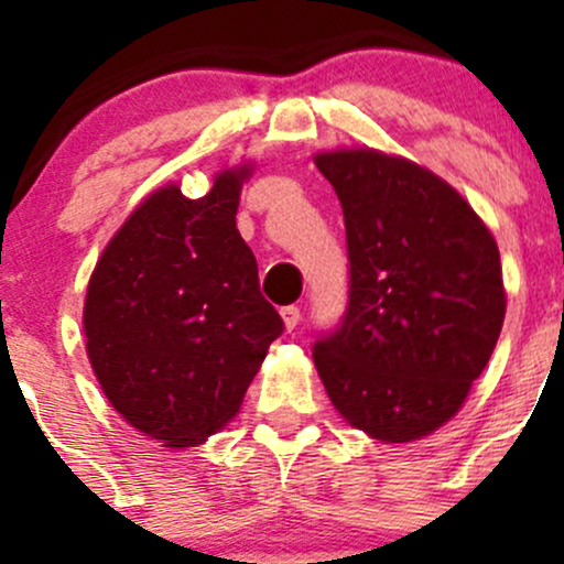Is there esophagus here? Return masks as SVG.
Instances as JSON below:
<instances>
[{
	"label": "esophagus",
	"instance_id": "1",
	"mask_svg": "<svg viewBox=\"0 0 564 564\" xmlns=\"http://www.w3.org/2000/svg\"><path fill=\"white\" fill-rule=\"evenodd\" d=\"M281 318H283V326H286V332H294V328L300 326V321H302L300 307H294V304H289V307L281 310Z\"/></svg>",
	"mask_w": 564,
	"mask_h": 564
}]
</instances>
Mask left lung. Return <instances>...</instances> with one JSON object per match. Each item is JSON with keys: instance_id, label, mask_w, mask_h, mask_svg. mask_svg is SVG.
Instances as JSON below:
<instances>
[{"instance_id": "obj_1", "label": "left lung", "mask_w": 564, "mask_h": 564, "mask_svg": "<svg viewBox=\"0 0 564 564\" xmlns=\"http://www.w3.org/2000/svg\"><path fill=\"white\" fill-rule=\"evenodd\" d=\"M345 212L349 304L313 349L341 419L413 443L448 424L488 366L507 315L501 254L451 183L377 148L313 156Z\"/></svg>"}]
</instances>
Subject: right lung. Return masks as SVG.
<instances>
[{
    "instance_id": "right-lung-1",
    "label": "right lung",
    "mask_w": 564,
    "mask_h": 564,
    "mask_svg": "<svg viewBox=\"0 0 564 564\" xmlns=\"http://www.w3.org/2000/svg\"><path fill=\"white\" fill-rule=\"evenodd\" d=\"M251 172L254 161L223 166L200 198L177 183L148 193L89 275L82 323L97 384L164 448L223 430L283 332L236 228Z\"/></svg>"
}]
</instances>
